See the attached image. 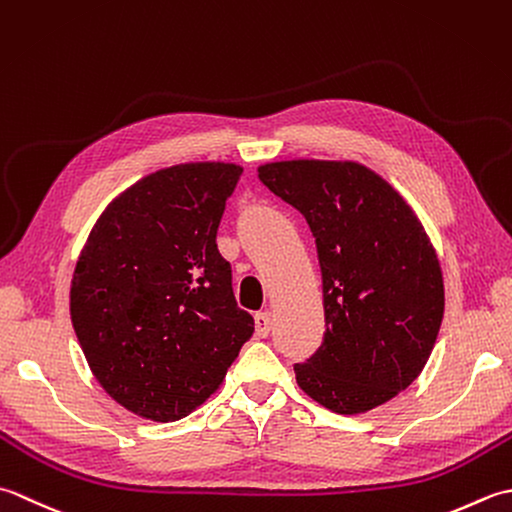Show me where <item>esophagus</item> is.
Returning <instances> with one entry per match:
<instances>
[{
  "label": "esophagus",
  "mask_w": 512,
  "mask_h": 512,
  "mask_svg": "<svg viewBox=\"0 0 512 512\" xmlns=\"http://www.w3.org/2000/svg\"><path fill=\"white\" fill-rule=\"evenodd\" d=\"M254 320H256V333L260 338H265V336H269V331H271V316H269V311H258V314L254 316Z\"/></svg>",
  "instance_id": "34e87169"
}]
</instances>
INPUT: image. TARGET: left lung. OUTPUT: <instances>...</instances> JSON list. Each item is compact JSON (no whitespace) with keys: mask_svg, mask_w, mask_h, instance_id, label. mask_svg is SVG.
<instances>
[{"mask_svg":"<svg viewBox=\"0 0 512 512\" xmlns=\"http://www.w3.org/2000/svg\"><path fill=\"white\" fill-rule=\"evenodd\" d=\"M258 179L316 238L327 333L296 382L340 415L367 413L415 382L444 318L440 258L395 187L358 161L291 159Z\"/></svg>","mask_w":512,"mask_h":512,"instance_id":"obj_1","label":"left lung"}]
</instances>
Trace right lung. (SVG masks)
I'll use <instances>...</instances> for the list:
<instances>
[{"label":"right lung","mask_w":512,"mask_h":512,"mask_svg":"<svg viewBox=\"0 0 512 512\" xmlns=\"http://www.w3.org/2000/svg\"><path fill=\"white\" fill-rule=\"evenodd\" d=\"M241 174L196 161L143 176L112 198L77 258L70 318L83 356L101 389L145 420L201 406L254 333L216 247Z\"/></svg>","instance_id":"obj_1"}]
</instances>
